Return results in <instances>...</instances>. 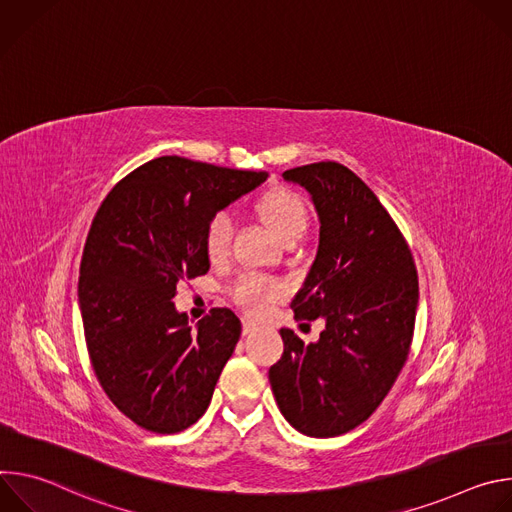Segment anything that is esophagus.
I'll return each instance as SVG.
<instances>
[{
  "label": "esophagus",
  "mask_w": 512,
  "mask_h": 512,
  "mask_svg": "<svg viewBox=\"0 0 512 512\" xmlns=\"http://www.w3.org/2000/svg\"><path fill=\"white\" fill-rule=\"evenodd\" d=\"M255 330H257V324L253 320H249V318H243V334H251Z\"/></svg>",
  "instance_id": "obj_1"
}]
</instances>
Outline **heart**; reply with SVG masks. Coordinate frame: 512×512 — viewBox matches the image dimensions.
I'll return each instance as SVG.
<instances>
[{"instance_id": "heart-1", "label": "heart", "mask_w": 512, "mask_h": 512, "mask_svg": "<svg viewBox=\"0 0 512 512\" xmlns=\"http://www.w3.org/2000/svg\"><path fill=\"white\" fill-rule=\"evenodd\" d=\"M257 216L269 227V231L283 243H296L308 229L310 212L304 202V198L291 188L275 186L265 190L257 196L253 204ZM231 239H233V223L229 214L218 212L214 214L204 227L202 247L210 263H223L229 257L231 251ZM233 298L249 308L251 312H261L265 304L277 298V285L255 277L245 275L237 281L233 287Z\"/></svg>"}]
</instances>
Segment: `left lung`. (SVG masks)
<instances>
[{"instance_id": "left-lung-1", "label": "left lung", "mask_w": 512, "mask_h": 512, "mask_svg": "<svg viewBox=\"0 0 512 512\" xmlns=\"http://www.w3.org/2000/svg\"><path fill=\"white\" fill-rule=\"evenodd\" d=\"M304 186L320 216V245L296 320L324 318L304 344L281 328L283 354L269 383L283 417L304 435L334 437L367 421L409 356L419 281L411 249L375 192L338 162L283 172Z\"/></svg>"}]
</instances>
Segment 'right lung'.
<instances>
[{"mask_svg": "<svg viewBox=\"0 0 512 512\" xmlns=\"http://www.w3.org/2000/svg\"><path fill=\"white\" fill-rule=\"evenodd\" d=\"M267 176L162 156L101 202L81 259L85 340L103 391L139 427L178 433L204 415L241 320L212 308L192 330L172 298L210 267L206 223Z\"/></svg>", "mask_w": 512, "mask_h": 512, "instance_id": "obj_1", "label": "right lung"}]
</instances>
